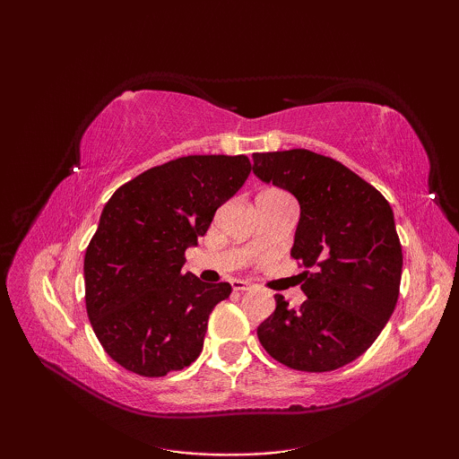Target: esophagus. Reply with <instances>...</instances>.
<instances>
[{
	"label": "esophagus",
	"instance_id": "1",
	"mask_svg": "<svg viewBox=\"0 0 459 459\" xmlns=\"http://www.w3.org/2000/svg\"><path fill=\"white\" fill-rule=\"evenodd\" d=\"M230 284H232V290H237V291H247L252 288V284L247 280H232Z\"/></svg>",
	"mask_w": 459,
	"mask_h": 459
}]
</instances>
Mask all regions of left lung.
<instances>
[{
  "mask_svg": "<svg viewBox=\"0 0 459 459\" xmlns=\"http://www.w3.org/2000/svg\"><path fill=\"white\" fill-rule=\"evenodd\" d=\"M252 171L294 195L299 221L290 255L307 299L276 309L258 339L281 365L307 373L345 367L373 345L391 319L403 274V248L391 204L373 185L309 150L252 153Z\"/></svg>",
  "mask_w": 459,
  "mask_h": 459,
  "instance_id": "1",
  "label": "left lung"
}]
</instances>
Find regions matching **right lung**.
Returning <instances> with one entry per match:
<instances>
[{
  "label": "right lung",
  "mask_w": 459,
  "mask_h": 459,
  "mask_svg": "<svg viewBox=\"0 0 459 459\" xmlns=\"http://www.w3.org/2000/svg\"><path fill=\"white\" fill-rule=\"evenodd\" d=\"M247 155H187L143 171L104 204L84 255L86 314L116 363L142 377L189 367L229 281L183 274L224 201L245 185Z\"/></svg>",
  "instance_id": "obj_1"
}]
</instances>
